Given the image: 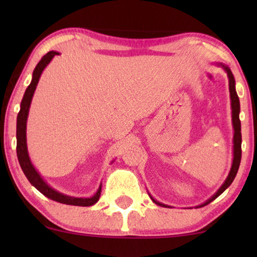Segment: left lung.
I'll return each instance as SVG.
<instances>
[{
  "label": "left lung",
  "mask_w": 257,
  "mask_h": 257,
  "mask_svg": "<svg viewBox=\"0 0 257 257\" xmlns=\"http://www.w3.org/2000/svg\"><path fill=\"white\" fill-rule=\"evenodd\" d=\"M217 65L221 66L224 71L227 72V76H228V80H229V93H230V106H231V121H233V128H234V137H233V163H231V167H230V171H229V174H228V177L226 180L222 185H221V187L217 189V192L214 194L212 198H209L207 201H205L201 205L196 206V208H199V207H203L206 205H208L213 201V200H215L217 196L222 194V193L226 191V189L229 187L231 185V182L234 181L235 177H236V173L238 171V167H240V163H241V143H242V137H241V121H240V99H238V96L236 93V90H235V79H234V76L233 73H231L230 69L228 68L227 65L222 64V63H217ZM150 198L152 199V201L154 203H157L158 206H161V207H170L167 205H164V203H161L159 201H157L156 199L153 198L152 195L150 194Z\"/></svg>",
  "instance_id": "1"
}]
</instances>
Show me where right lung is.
<instances>
[{
    "label": "right lung",
    "mask_w": 257,
    "mask_h": 257,
    "mask_svg": "<svg viewBox=\"0 0 257 257\" xmlns=\"http://www.w3.org/2000/svg\"><path fill=\"white\" fill-rule=\"evenodd\" d=\"M59 55L58 51H49L47 55H44L38 64L35 68L33 72V79L29 86L27 87L24 96L21 101V108L19 114H17V125H16V139H17V146H16V152L17 158H19V163L22 168L23 173L26 174V177L31 185L35 188L38 189L42 194L47 196V198L54 200V201L65 203V205H71V206H92L99 200L100 192H101V184L99 188L97 189V192L94 193L90 198H76V196H69L63 193L56 191L49 186L43 178L41 177V174L38 173L36 168L34 167L33 163H31L29 153H28V146H27V120H28V114H29V108L31 100H33L35 90L38 84V80L41 78L42 72L47 68V65L51 62V59L55 56Z\"/></svg>",
    "instance_id": "right-lung-1"
}]
</instances>
